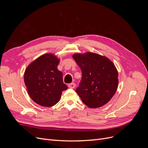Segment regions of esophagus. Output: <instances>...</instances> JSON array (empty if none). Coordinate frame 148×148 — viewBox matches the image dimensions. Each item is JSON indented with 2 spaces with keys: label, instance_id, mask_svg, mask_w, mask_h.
<instances>
[{
  "label": "esophagus",
  "instance_id": "esophagus-1",
  "mask_svg": "<svg viewBox=\"0 0 148 148\" xmlns=\"http://www.w3.org/2000/svg\"><path fill=\"white\" fill-rule=\"evenodd\" d=\"M68 86H69V88L73 89V88H75V84L74 83H70V84L68 85Z\"/></svg>",
  "mask_w": 148,
  "mask_h": 148
}]
</instances>
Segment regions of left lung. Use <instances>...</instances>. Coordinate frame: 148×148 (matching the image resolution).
<instances>
[{"mask_svg": "<svg viewBox=\"0 0 148 148\" xmlns=\"http://www.w3.org/2000/svg\"><path fill=\"white\" fill-rule=\"evenodd\" d=\"M81 69L82 78L76 92L90 108H98L112 98L119 85L117 69L108 58L98 53H77L72 56Z\"/></svg>", "mask_w": 148, "mask_h": 148, "instance_id": "obj_1", "label": "left lung"}]
</instances>
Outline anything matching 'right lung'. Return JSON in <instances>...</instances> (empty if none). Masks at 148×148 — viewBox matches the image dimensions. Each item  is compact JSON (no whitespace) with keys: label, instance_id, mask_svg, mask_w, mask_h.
Listing matches in <instances>:
<instances>
[{"label":"right lung","instance_id":"1","mask_svg":"<svg viewBox=\"0 0 148 148\" xmlns=\"http://www.w3.org/2000/svg\"><path fill=\"white\" fill-rule=\"evenodd\" d=\"M60 62L54 54L47 53L37 58L26 67L24 82L29 96L36 104L52 107L60 101L62 92L68 88L64 83Z\"/></svg>","mask_w":148,"mask_h":148}]
</instances>
